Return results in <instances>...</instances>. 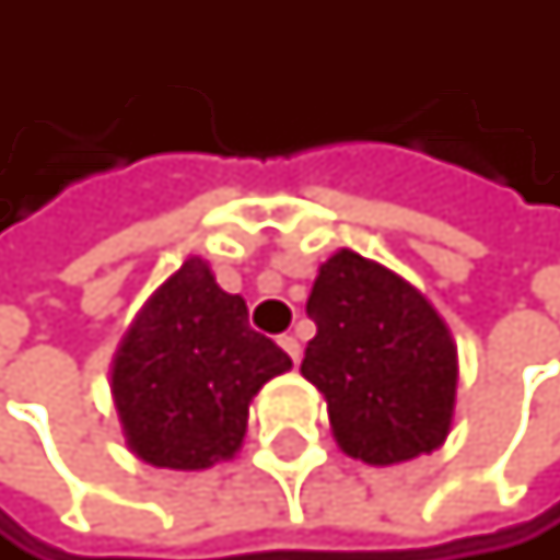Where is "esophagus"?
Here are the masks:
<instances>
[{
	"instance_id": "esophagus-1",
	"label": "esophagus",
	"mask_w": 560,
	"mask_h": 560,
	"mask_svg": "<svg viewBox=\"0 0 560 560\" xmlns=\"http://www.w3.org/2000/svg\"><path fill=\"white\" fill-rule=\"evenodd\" d=\"M278 346H282V349L289 352V359H292V362H299V359H302V342H299L295 336H282V339H278Z\"/></svg>"
}]
</instances>
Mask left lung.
<instances>
[{
	"mask_svg": "<svg viewBox=\"0 0 560 560\" xmlns=\"http://www.w3.org/2000/svg\"><path fill=\"white\" fill-rule=\"evenodd\" d=\"M302 376L326 396L342 454L389 467L436 450L457 402V346L420 289L349 248L318 268Z\"/></svg>",
	"mask_w": 560,
	"mask_h": 560,
	"instance_id": "left-lung-1",
	"label": "left lung"
}]
</instances>
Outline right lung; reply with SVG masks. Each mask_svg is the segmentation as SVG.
<instances>
[{
	"label": "right lung",
	"mask_w": 560,
	"mask_h": 560,
	"mask_svg": "<svg viewBox=\"0 0 560 560\" xmlns=\"http://www.w3.org/2000/svg\"><path fill=\"white\" fill-rule=\"evenodd\" d=\"M292 359L248 326L205 258H187L143 302L114 355L110 389L127 446L154 467L208 470L242 450L255 393Z\"/></svg>",
	"instance_id": "right-lung-1"
}]
</instances>
